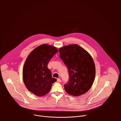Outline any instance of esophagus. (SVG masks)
<instances>
[{
  "label": "esophagus",
  "mask_w": 121,
  "mask_h": 121,
  "mask_svg": "<svg viewBox=\"0 0 121 121\" xmlns=\"http://www.w3.org/2000/svg\"><path fill=\"white\" fill-rule=\"evenodd\" d=\"M57 81L58 82H60L61 81V80L60 78H57Z\"/></svg>",
  "instance_id": "1"
}]
</instances>
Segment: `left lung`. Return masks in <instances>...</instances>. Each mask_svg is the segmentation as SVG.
<instances>
[{
	"label": "left lung",
	"instance_id": "obj_1",
	"mask_svg": "<svg viewBox=\"0 0 121 121\" xmlns=\"http://www.w3.org/2000/svg\"><path fill=\"white\" fill-rule=\"evenodd\" d=\"M60 57L67 66L69 80L64 85L66 92L78 96L91 87L95 77V66L88 52L78 44L60 48Z\"/></svg>",
	"mask_w": 121,
	"mask_h": 121
}]
</instances>
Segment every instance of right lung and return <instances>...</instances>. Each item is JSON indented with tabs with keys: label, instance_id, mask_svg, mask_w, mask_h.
Wrapping results in <instances>:
<instances>
[{
	"label": "right lung",
	"instance_id": "1",
	"mask_svg": "<svg viewBox=\"0 0 121 121\" xmlns=\"http://www.w3.org/2000/svg\"><path fill=\"white\" fill-rule=\"evenodd\" d=\"M57 49L51 45L42 44L28 56L23 69V79L27 89L34 95L43 96L50 91L56 79L52 77L47 65Z\"/></svg>",
	"mask_w": 121,
	"mask_h": 121
}]
</instances>
